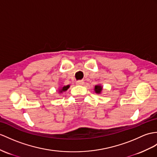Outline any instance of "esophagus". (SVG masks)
Segmentation results:
<instances>
[{"label":"esophagus","mask_w":157,"mask_h":157,"mask_svg":"<svg viewBox=\"0 0 157 157\" xmlns=\"http://www.w3.org/2000/svg\"><path fill=\"white\" fill-rule=\"evenodd\" d=\"M83 83H84L83 81H78L76 82V84L77 85H82Z\"/></svg>","instance_id":"34e87169"}]
</instances>
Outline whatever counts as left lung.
Masks as SVG:
<instances>
[{
  "instance_id": "obj_1",
  "label": "left lung",
  "mask_w": 157,
  "mask_h": 157,
  "mask_svg": "<svg viewBox=\"0 0 157 157\" xmlns=\"http://www.w3.org/2000/svg\"><path fill=\"white\" fill-rule=\"evenodd\" d=\"M102 90V87L100 85H98L94 86V91L95 93L97 94H100L101 93Z\"/></svg>"
}]
</instances>
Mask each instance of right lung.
<instances>
[{
  "label": "right lung",
  "instance_id": "1",
  "mask_svg": "<svg viewBox=\"0 0 157 157\" xmlns=\"http://www.w3.org/2000/svg\"><path fill=\"white\" fill-rule=\"evenodd\" d=\"M69 87H70V85H67V86H63V87H61L60 89L59 90V93H63V92H65L66 90H68V88H69Z\"/></svg>",
  "mask_w": 157,
  "mask_h": 157
}]
</instances>
